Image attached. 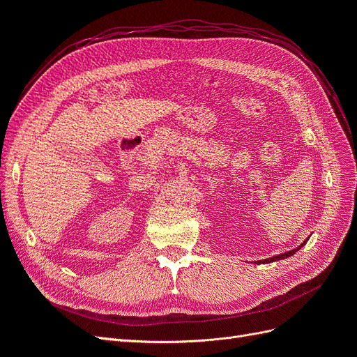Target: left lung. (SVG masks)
Here are the masks:
<instances>
[{
  "mask_svg": "<svg viewBox=\"0 0 357 357\" xmlns=\"http://www.w3.org/2000/svg\"><path fill=\"white\" fill-rule=\"evenodd\" d=\"M305 244V241L302 243L299 247H296V248H294V250H290V252H286V253H282V255H277V256H273V257H269V259H265V261H261V262H256V264H269V262H275V261H280V259H286V257H290L291 255H295L299 248Z\"/></svg>",
  "mask_w": 357,
  "mask_h": 357,
  "instance_id": "8db88e82",
  "label": "left lung"
}]
</instances>
